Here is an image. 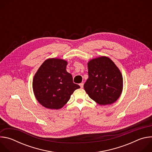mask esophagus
Wrapping results in <instances>:
<instances>
[{
    "label": "esophagus",
    "mask_w": 152,
    "mask_h": 152,
    "mask_svg": "<svg viewBox=\"0 0 152 152\" xmlns=\"http://www.w3.org/2000/svg\"><path fill=\"white\" fill-rule=\"evenodd\" d=\"M79 85H80L81 88H83V83H79Z\"/></svg>",
    "instance_id": "esophagus-1"
}]
</instances>
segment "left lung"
Instances as JSON below:
<instances>
[{
    "mask_svg": "<svg viewBox=\"0 0 152 152\" xmlns=\"http://www.w3.org/2000/svg\"><path fill=\"white\" fill-rule=\"evenodd\" d=\"M88 79L83 87L89 97L100 105L111 104L120 96L123 77L114 62L102 56L88 63Z\"/></svg>",
    "mask_w": 152,
    "mask_h": 152,
    "instance_id": "8db88e82",
    "label": "left lung"
}]
</instances>
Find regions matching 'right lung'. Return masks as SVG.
I'll use <instances>...</instances> for the list:
<instances>
[{"mask_svg": "<svg viewBox=\"0 0 152 152\" xmlns=\"http://www.w3.org/2000/svg\"><path fill=\"white\" fill-rule=\"evenodd\" d=\"M67 61L48 59L42 64L33 79V90L39 103L46 108L58 110L69 100L71 95L80 88L74 83L66 70Z\"/></svg>", "mask_w": 152, "mask_h": 152, "instance_id": "1", "label": "right lung"}]
</instances>
